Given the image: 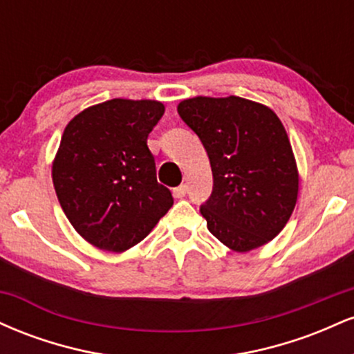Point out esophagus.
<instances>
[{
  "mask_svg": "<svg viewBox=\"0 0 354 354\" xmlns=\"http://www.w3.org/2000/svg\"><path fill=\"white\" fill-rule=\"evenodd\" d=\"M185 194H186V185H180L178 188L173 189V196L178 198V200L185 198Z\"/></svg>",
  "mask_w": 354,
  "mask_h": 354,
  "instance_id": "obj_1",
  "label": "esophagus"
}]
</instances>
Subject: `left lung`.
Returning a JSON list of instances; mask_svg holds the SVG:
<instances>
[{
	"label": "left lung",
	"instance_id": "8db88e82",
	"mask_svg": "<svg viewBox=\"0 0 354 354\" xmlns=\"http://www.w3.org/2000/svg\"><path fill=\"white\" fill-rule=\"evenodd\" d=\"M178 113L209 158L213 193L200 209L209 233L236 253L278 236L298 200L299 176L273 109L239 96H196L183 100Z\"/></svg>",
	"mask_w": 354,
	"mask_h": 354
}]
</instances>
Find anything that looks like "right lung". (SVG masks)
Masks as SVG:
<instances>
[{
  "mask_svg": "<svg viewBox=\"0 0 354 354\" xmlns=\"http://www.w3.org/2000/svg\"><path fill=\"white\" fill-rule=\"evenodd\" d=\"M165 113L154 100L115 98L78 113L53 161L56 196L89 245L123 253L173 206L146 140Z\"/></svg>",
  "mask_w": 354,
  "mask_h": 354,
  "instance_id": "right-lung-1",
  "label": "right lung"
}]
</instances>
